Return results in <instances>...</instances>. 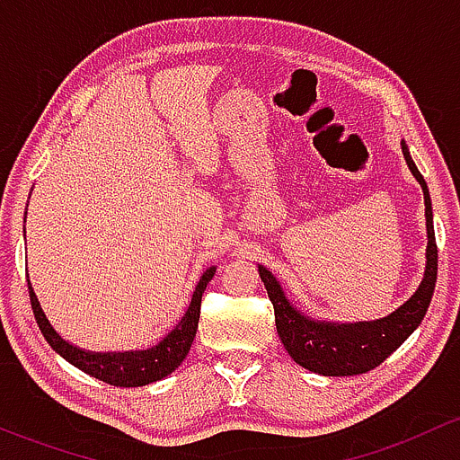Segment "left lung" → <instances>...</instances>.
<instances>
[{
	"label": "left lung",
	"instance_id": "left-lung-1",
	"mask_svg": "<svg viewBox=\"0 0 460 460\" xmlns=\"http://www.w3.org/2000/svg\"><path fill=\"white\" fill-rule=\"evenodd\" d=\"M402 155H405L414 178L423 187L425 217H428V267H425V278L419 291L392 316L374 320V323L354 324L316 323V320L296 312L287 303L271 271L258 267L269 300L273 303L278 336H280L287 354L309 372L323 376H356L369 372V369L378 367L392 351H396L428 314L431 296H434L436 273H438V247H436L434 222H431V200L428 184H425L420 171L416 169L405 142H402Z\"/></svg>",
	"mask_w": 460,
	"mask_h": 460
}]
</instances>
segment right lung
Listing matches in <instances>:
<instances>
[{
    "instance_id": "right-lung-1",
    "label": "right lung",
    "mask_w": 460,
    "mask_h": 460,
    "mask_svg": "<svg viewBox=\"0 0 460 460\" xmlns=\"http://www.w3.org/2000/svg\"><path fill=\"white\" fill-rule=\"evenodd\" d=\"M216 273V267L207 269L202 273L200 282H198L196 291H193L191 305H189L187 314L178 323V327L160 342V345L151 347V349L144 351H124V354H91V351L77 349V347L68 345L53 327L46 320L44 312H41L40 303H37V296L32 291L29 282V296L32 305V314H35L37 324H40L41 333H44L46 342L58 351L62 358H66L68 363L75 365L82 372L91 374L93 378L102 380V383L115 385V387H142V385L155 383V380L164 378L171 372L182 365V360L187 358L189 349L193 345V338L198 332V320H200V305H202V294L207 289L208 280Z\"/></svg>"
}]
</instances>
